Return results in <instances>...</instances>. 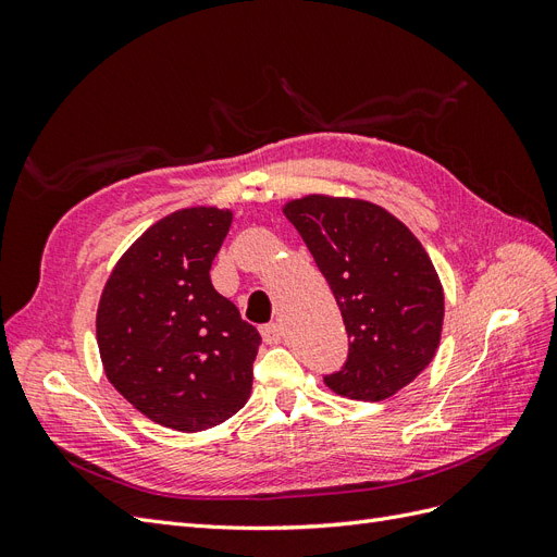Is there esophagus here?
Returning a JSON list of instances; mask_svg holds the SVG:
<instances>
[{
	"mask_svg": "<svg viewBox=\"0 0 557 557\" xmlns=\"http://www.w3.org/2000/svg\"><path fill=\"white\" fill-rule=\"evenodd\" d=\"M260 334H262L264 344L274 346V344L281 342V325H278V323H267V325L260 327Z\"/></svg>",
	"mask_w": 557,
	"mask_h": 557,
	"instance_id": "34e87169",
	"label": "esophagus"
}]
</instances>
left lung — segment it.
<instances>
[{
  "instance_id": "1",
  "label": "left lung",
  "mask_w": 557,
  "mask_h": 557,
  "mask_svg": "<svg viewBox=\"0 0 557 557\" xmlns=\"http://www.w3.org/2000/svg\"><path fill=\"white\" fill-rule=\"evenodd\" d=\"M339 305L348 356L327 387L381 401L432 362L444 290L425 248L385 209L362 199L309 195L283 209Z\"/></svg>"
}]
</instances>
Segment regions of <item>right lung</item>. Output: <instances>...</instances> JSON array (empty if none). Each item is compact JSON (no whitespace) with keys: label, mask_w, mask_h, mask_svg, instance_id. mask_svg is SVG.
Returning <instances> with one entry per match:
<instances>
[{"label":"right lung","mask_w":557,"mask_h":557,"mask_svg":"<svg viewBox=\"0 0 557 557\" xmlns=\"http://www.w3.org/2000/svg\"><path fill=\"white\" fill-rule=\"evenodd\" d=\"M232 213L183 209L115 264L97 309L104 372L134 409L178 432L223 423L250 397L260 332L213 288Z\"/></svg>","instance_id":"right-lung-1"}]
</instances>
